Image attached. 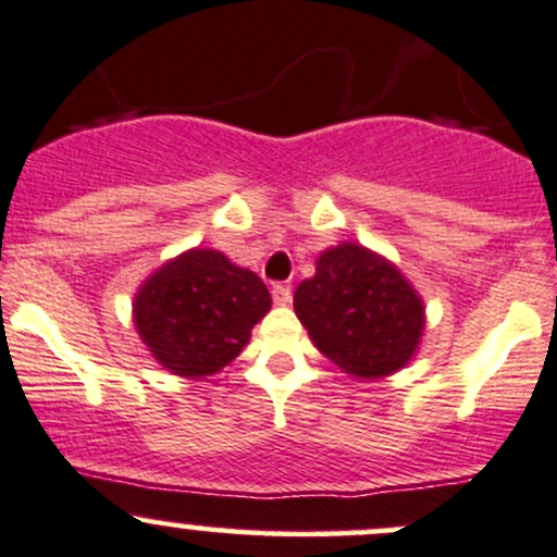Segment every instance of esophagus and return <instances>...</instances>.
I'll return each instance as SVG.
<instances>
[{
    "mask_svg": "<svg viewBox=\"0 0 557 557\" xmlns=\"http://www.w3.org/2000/svg\"><path fill=\"white\" fill-rule=\"evenodd\" d=\"M272 298H274V304H277V307H290V301H293L290 285H274Z\"/></svg>",
    "mask_w": 557,
    "mask_h": 557,
    "instance_id": "esophagus-1",
    "label": "esophagus"
}]
</instances>
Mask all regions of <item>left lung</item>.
<instances>
[{
	"label": "left lung",
	"instance_id": "1",
	"mask_svg": "<svg viewBox=\"0 0 557 557\" xmlns=\"http://www.w3.org/2000/svg\"><path fill=\"white\" fill-rule=\"evenodd\" d=\"M293 309L311 344L357 381L407 368L425 330L423 298L401 269L351 240L322 250Z\"/></svg>",
	"mask_w": 557,
	"mask_h": 557
}]
</instances>
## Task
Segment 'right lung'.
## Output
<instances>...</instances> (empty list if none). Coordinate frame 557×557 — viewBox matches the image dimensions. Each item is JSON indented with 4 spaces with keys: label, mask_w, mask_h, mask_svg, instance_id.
<instances>
[{
    "label": "right lung",
    "mask_w": 557,
    "mask_h": 557,
    "mask_svg": "<svg viewBox=\"0 0 557 557\" xmlns=\"http://www.w3.org/2000/svg\"><path fill=\"white\" fill-rule=\"evenodd\" d=\"M269 309L272 296L259 274L232 264L222 250L189 248L139 285L132 320L161 368L203 381L248 346Z\"/></svg>",
    "instance_id": "right-lung-1"
}]
</instances>
